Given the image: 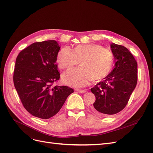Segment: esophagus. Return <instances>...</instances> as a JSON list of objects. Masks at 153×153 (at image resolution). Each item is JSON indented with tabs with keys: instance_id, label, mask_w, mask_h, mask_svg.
Instances as JSON below:
<instances>
[{
	"instance_id": "1",
	"label": "esophagus",
	"mask_w": 153,
	"mask_h": 153,
	"mask_svg": "<svg viewBox=\"0 0 153 153\" xmlns=\"http://www.w3.org/2000/svg\"><path fill=\"white\" fill-rule=\"evenodd\" d=\"M76 91L80 93H84L86 92V89H76Z\"/></svg>"
}]
</instances>
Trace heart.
I'll return each mask as SVG.
<instances>
[{"instance_id":"b5f03b06","label":"heart","mask_w":153,"mask_h":153,"mask_svg":"<svg viewBox=\"0 0 153 153\" xmlns=\"http://www.w3.org/2000/svg\"><path fill=\"white\" fill-rule=\"evenodd\" d=\"M80 61L81 66L70 69L62 75L65 84L74 87H83L93 80L103 79L112 70L114 55L107 48L98 44L78 45L72 49L66 46L57 55L58 66L70 69Z\"/></svg>"}]
</instances>
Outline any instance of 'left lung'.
<instances>
[{"instance_id": "left-lung-1", "label": "left lung", "mask_w": 153, "mask_h": 153, "mask_svg": "<svg viewBox=\"0 0 153 153\" xmlns=\"http://www.w3.org/2000/svg\"><path fill=\"white\" fill-rule=\"evenodd\" d=\"M110 47L115 67L103 81L91 89L96 96L92 111L103 116L115 114L124 108L138 78L137 62L131 52L124 46L114 43Z\"/></svg>"}]
</instances>
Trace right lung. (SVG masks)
Returning <instances> with one entry per match:
<instances>
[{
	"label": "right lung",
	"instance_id": "add662e5",
	"mask_svg": "<svg viewBox=\"0 0 153 153\" xmlns=\"http://www.w3.org/2000/svg\"><path fill=\"white\" fill-rule=\"evenodd\" d=\"M60 48L55 40L36 42L16 57L14 85L24 108L35 117H53L74 92L68 86H53L60 78L56 64Z\"/></svg>",
	"mask_w": 153,
	"mask_h": 153
}]
</instances>
